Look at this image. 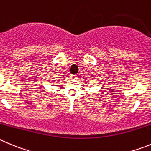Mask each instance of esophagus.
I'll return each mask as SVG.
<instances>
[{
    "label": "esophagus",
    "mask_w": 151,
    "mask_h": 151,
    "mask_svg": "<svg viewBox=\"0 0 151 151\" xmlns=\"http://www.w3.org/2000/svg\"><path fill=\"white\" fill-rule=\"evenodd\" d=\"M77 75H74V74H72V75H71V80H75V79H77Z\"/></svg>",
    "instance_id": "34e87169"
}]
</instances>
